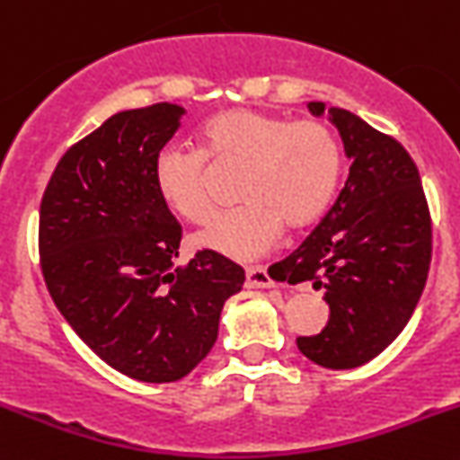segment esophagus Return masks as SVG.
Instances as JSON below:
<instances>
[{
	"mask_svg": "<svg viewBox=\"0 0 460 460\" xmlns=\"http://www.w3.org/2000/svg\"><path fill=\"white\" fill-rule=\"evenodd\" d=\"M244 274H247V286H250V288H272L274 286L268 268L256 265V268H247V272Z\"/></svg>",
	"mask_w": 460,
	"mask_h": 460,
	"instance_id": "34e87169",
	"label": "esophagus"
}]
</instances>
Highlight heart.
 Returning a JSON list of instances; mask_svg holds the SVG:
<instances>
[{
    "instance_id": "b5f03b06",
    "label": "heart",
    "mask_w": 460,
    "mask_h": 460,
    "mask_svg": "<svg viewBox=\"0 0 460 460\" xmlns=\"http://www.w3.org/2000/svg\"><path fill=\"white\" fill-rule=\"evenodd\" d=\"M199 145L201 152L165 145L154 158V186L174 216L197 225L213 210L206 158L216 167H243L244 204L195 235V247L235 261L263 256L283 225L295 231L320 220L341 183V143L320 119L229 109L201 124Z\"/></svg>"
}]
</instances>
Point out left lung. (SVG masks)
<instances>
[{
  "instance_id": "left-lung-1",
  "label": "left lung",
  "mask_w": 460,
  "mask_h": 460,
  "mask_svg": "<svg viewBox=\"0 0 460 460\" xmlns=\"http://www.w3.org/2000/svg\"><path fill=\"white\" fill-rule=\"evenodd\" d=\"M324 115L322 102L308 104ZM349 177L297 250L283 259L288 283L324 290L329 322L299 336L308 360L351 370L379 356L409 324L431 263V217L420 172L402 145L345 109H329Z\"/></svg>"
}]
</instances>
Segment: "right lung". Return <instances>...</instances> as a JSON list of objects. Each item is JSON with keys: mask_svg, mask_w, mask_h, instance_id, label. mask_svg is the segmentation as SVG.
<instances>
[{"mask_svg": "<svg viewBox=\"0 0 460 460\" xmlns=\"http://www.w3.org/2000/svg\"><path fill=\"white\" fill-rule=\"evenodd\" d=\"M183 106L115 113L72 145L40 201L38 252L47 290L76 336L113 370L170 384L217 341L244 270L216 252L174 268L181 225L154 186V158Z\"/></svg>", "mask_w": 460, "mask_h": 460, "instance_id": "right-lung-1", "label": "right lung"}]
</instances>
